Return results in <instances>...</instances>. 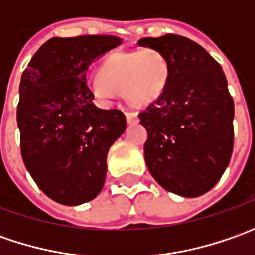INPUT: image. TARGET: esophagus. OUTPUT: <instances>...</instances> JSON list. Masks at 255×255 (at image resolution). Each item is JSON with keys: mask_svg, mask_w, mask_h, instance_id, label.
Segmentation results:
<instances>
[{"mask_svg": "<svg viewBox=\"0 0 255 255\" xmlns=\"http://www.w3.org/2000/svg\"><path fill=\"white\" fill-rule=\"evenodd\" d=\"M126 122L129 123V125H134V123L139 122L137 113H136V112H126Z\"/></svg>", "mask_w": 255, "mask_h": 255, "instance_id": "1", "label": "esophagus"}]
</instances>
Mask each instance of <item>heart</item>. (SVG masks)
Segmentation results:
<instances>
[{
  "label": "heart",
  "mask_w": 255,
  "mask_h": 255,
  "mask_svg": "<svg viewBox=\"0 0 255 255\" xmlns=\"http://www.w3.org/2000/svg\"><path fill=\"white\" fill-rule=\"evenodd\" d=\"M169 78L170 64L160 51L113 52L102 62L101 74L86 76V86L101 103H111L116 91H123L129 102L149 105L162 96Z\"/></svg>",
  "instance_id": "b5f03b06"
}]
</instances>
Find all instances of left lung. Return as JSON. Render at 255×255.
Here are the masks:
<instances>
[{
	"mask_svg": "<svg viewBox=\"0 0 255 255\" xmlns=\"http://www.w3.org/2000/svg\"><path fill=\"white\" fill-rule=\"evenodd\" d=\"M137 45L160 51L170 64L164 92L139 115L147 169L164 190L199 197L217 184L233 153L234 102L226 75L204 48L180 35Z\"/></svg>",
	"mask_w": 255,
	"mask_h": 255,
	"instance_id": "left-lung-1",
	"label": "left lung"
}]
</instances>
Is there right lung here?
<instances>
[{
    "label": "right lung",
    "instance_id": "right-lung-1",
    "mask_svg": "<svg viewBox=\"0 0 255 255\" xmlns=\"http://www.w3.org/2000/svg\"><path fill=\"white\" fill-rule=\"evenodd\" d=\"M122 44L113 35L55 36L21 76L16 122L26 170L59 204L93 200L106 179V157L126 129L118 109H99L86 86L92 62Z\"/></svg>",
    "mask_w": 255,
    "mask_h": 255
}]
</instances>
